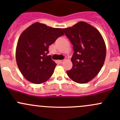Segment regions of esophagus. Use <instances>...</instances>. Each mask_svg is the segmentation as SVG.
Masks as SVG:
<instances>
[{
  "label": "esophagus",
  "instance_id": "esophagus-1",
  "mask_svg": "<svg viewBox=\"0 0 120 120\" xmlns=\"http://www.w3.org/2000/svg\"><path fill=\"white\" fill-rule=\"evenodd\" d=\"M64 61H65V60H60V61H59V63H60V64H63V63H64Z\"/></svg>",
  "mask_w": 120,
  "mask_h": 120
}]
</instances>
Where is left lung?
I'll list each match as a JSON object with an SVG mask.
<instances>
[{"instance_id":"left-lung-1","label":"left lung","mask_w":120,"mask_h":120,"mask_svg":"<svg viewBox=\"0 0 120 120\" xmlns=\"http://www.w3.org/2000/svg\"><path fill=\"white\" fill-rule=\"evenodd\" d=\"M62 30L73 46L72 67L67 71L68 76L79 83L90 81L100 71L106 58L102 36L95 28L83 21Z\"/></svg>"}]
</instances>
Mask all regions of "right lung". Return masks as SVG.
Masks as SVG:
<instances>
[{
	"instance_id": "obj_1",
	"label": "right lung",
	"mask_w": 120,
	"mask_h": 120,
	"mask_svg": "<svg viewBox=\"0 0 120 120\" xmlns=\"http://www.w3.org/2000/svg\"><path fill=\"white\" fill-rule=\"evenodd\" d=\"M61 28L35 22L24 30L16 48V61L24 78L39 84L52 75L56 64L49 53V46L63 35Z\"/></svg>"
}]
</instances>
